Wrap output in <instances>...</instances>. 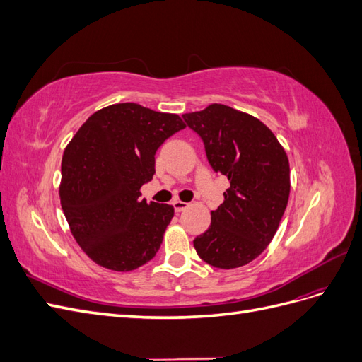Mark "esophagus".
<instances>
[{"instance_id":"esophagus-1","label":"esophagus","mask_w":362,"mask_h":362,"mask_svg":"<svg viewBox=\"0 0 362 362\" xmlns=\"http://www.w3.org/2000/svg\"><path fill=\"white\" fill-rule=\"evenodd\" d=\"M173 208L177 213H181L185 210V208H189V204L182 202V201H173Z\"/></svg>"}]
</instances>
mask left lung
<instances>
[{"label":"left lung","mask_w":362,"mask_h":362,"mask_svg":"<svg viewBox=\"0 0 362 362\" xmlns=\"http://www.w3.org/2000/svg\"><path fill=\"white\" fill-rule=\"evenodd\" d=\"M204 140L208 163L229 181L211 225L193 240L198 255L217 269L255 259L276 234L290 196L288 157L259 119L223 104L182 115Z\"/></svg>","instance_id":"left-lung-1"}]
</instances>
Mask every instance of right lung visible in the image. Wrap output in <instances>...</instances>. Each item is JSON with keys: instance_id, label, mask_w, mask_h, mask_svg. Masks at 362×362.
Here are the masks:
<instances>
[{"instance_id": "add662e5", "label": "right lung", "mask_w": 362, "mask_h": 362, "mask_svg": "<svg viewBox=\"0 0 362 362\" xmlns=\"http://www.w3.org/2000/svg\"><path fill=\"white\" fill-rule=\"evenodd\" d=\"M182 128L178 115L113 104L87 119L64 149L60 204L98 266L129 272L156 257L173 206L140 199V189L154 177L157 149Z\"/></svg>"}]
</instances>
